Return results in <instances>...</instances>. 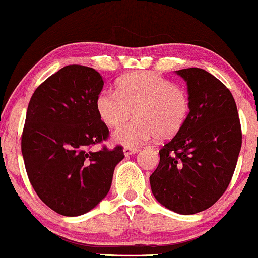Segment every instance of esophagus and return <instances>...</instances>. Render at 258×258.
<instances>
[{
  "mask_svg": "<svg viewBox=\"0 0 258 258\" xmlns=\"http://www.w3.org/2000/svg\"><path fill=\"white\" fill-rule=\"evenodd\" d=\"M137 151H139V148H133V147H124V149H123V153H124L125 156L135 154Z\"/></svg>",
  "mask_w": 258,
  "mask_h": 258,
  "instance_id": "1",
  "label": "esophagus"
}]
</instances>
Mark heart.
<instances>
[{
  "mask_svg": "<svg viewBox=\"0 0 258 258\" xmlns=\"http://www.w3.org/2000/svg\"><path fill=\"white\" fill-rule=\"evenodd\" d=\"M98 117L105 125L118 128L116 142L140 146L157 135L169 139L185 124L190 114L188 94L174 82L153 72H135L122 76L115 90H101L95 100Z\"/></svg>",
  "mask_w": 258,
  "mask_h": 258,
  "instance_id": "1",
  "label": "heart"
}]
</instances>
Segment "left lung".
I'll return each mask as SVG.
<instances>
[{
    "mask_svg": "<svg viewBox=\"0 0 258 258\" xmlns=\"http://www.w3.org/2000/svg\"><path fill=\"white\" fill-rule=\"evenodd\" d=\"M186 81L190 114L160 151L150 175L155 199L169 210L192 215L210 208L227 190L242 146L237 107L230 90L200 68L178 70Z\"/></svg>",
    "mask_w": 258,
    "mask_h": 258,
    "instance_id": "obj_1",
    "label": "left lung"
}]
</instances>
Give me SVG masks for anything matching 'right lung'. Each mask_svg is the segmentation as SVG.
<instances>
[{"instance_id":"obj_1","label":"right lung","mask_w":258,"mask_h":258,"mask_svg":"<svg viewBox=\"0 0 258 258\" xmlns=\"http://www.w3.org/2000/svg\"><path fill=\"white\" fill-rule=\"evenodd\" d=\"M103 84L93 68L66 66L37 87L28 104L21 136L28 178L42 202L63 216L96 207L124 157L122 146L90 150L109 137L95 108Z\"/></svg>"}]
</instances>
